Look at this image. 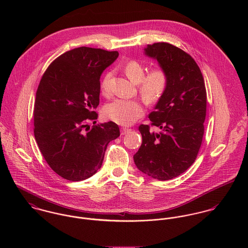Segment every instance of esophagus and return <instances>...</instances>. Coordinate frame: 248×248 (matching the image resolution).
<instances>
[{
    "instance_id": "esophagus-1",
    "label": "esophagus",
    "mask_w": 248,
    "mask_h": 248,
    "mask_svg": "<svg viewBox=\"0 0 248 248\" xmlns=\"http://www.w3.org/2000/svg\"><path fill=\"white\" fill-rule=\"evenodd\" d=\"M130 131H131V129H129V128H121V135L124 136V135H126Z\"/></svg>"
}]
</instances>
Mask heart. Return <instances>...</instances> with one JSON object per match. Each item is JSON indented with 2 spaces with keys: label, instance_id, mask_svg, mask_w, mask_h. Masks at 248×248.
<instances>
[{
  "label": "heart",
  "instance_id": "b5f03b06",
  "mask_svg": "<svg viewBox=\"0 0 248 248\" xmlns=\"http://www.w3.org/2000/svg\"><path fill=\"white\" fill-rule=\"evenodd\" d=\"M124 71L133 83L140 84V93L148 104L157 102L167 89L168 75L161 68H155L145 75V67L139 61L132 60L124 66ZM109 79L110 72H107L100 83V91L104 95L109 93ZM104 113L111 121L127 126L141 117L144 108L139 100L117 98L107 104Z\"/></svg>",
  "mask_w": 248,
  "mask_h": 248
}]
</instances>
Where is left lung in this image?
Listing matches in <instances>:
<instances>
[{"instance_id":"obj_1","label":"left lung","mask_w":248,"mask_h":248,"mask_svg":"<svg viewBox=\"0 0 248 248\" xmlns=\"http://www.w3.org/2000/svg\"><path fill=\"white\" fill-rule=\"evenodd\" d=\"M144 54L166 71L168 86L149 114L152 125L161 131L140 126L142 144L134 160L142 173L168 180L185 172L197 158L204 134L206 90L196 61L182 49L155 43L144 48Z\"/></svg>"}]
</instances>
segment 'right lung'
Segmentation results:
<instances>
[{
    "label": "right lung",
    "instance_id": "add662e5",
    "mask_svg": "<svg viewBox=\"0 0 248 248\" xmlns=\"http://www.w3.org/2000/svg\"><path fill=\"white\" fill-rule=\"evenodd\" d=\"M117 51L81 46L57 57L36 93L34 137L49 167L60 177L81 181L102 166L107 146L120 136L112 121L95 124L100 76ZM95 125L88 132L86 121ZM87 130V129H86Z\"/></svg>",
    "mask_w": 248,
    "mask_h": 248
}]
</instances>
